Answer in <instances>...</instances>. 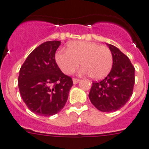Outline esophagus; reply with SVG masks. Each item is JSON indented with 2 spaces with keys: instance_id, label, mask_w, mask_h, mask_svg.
Returning <instances> with one entry per match:
<instances>
[{
  "instance_id": "obj_1",
  "label": "esophagus",
  "mask_w": 149,
  "mask_h": 149,
  "mask_svg": "<svg viewBox=\"0 0 149 149\" xmlns=\"http://www.w3.org/2000/svg\"><path fill=\"white\" fill-rule=\"evenodd\" d=\"M80 81V79H76V78H73V84H77L79 81Z\"/></svg>"
}]
</instances>
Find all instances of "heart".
Returning <instances> with one entry per match:
<instances>
[{
  "mask_svg": "<svg viewBox=\"0 0 149 149\" xmlns=\"http://www.w3.org/2000/svg\"><path fill=\"white\" fill-rule=\"evenodd\" d=\"M55 59L61 71L68 75L73 73L81 62V75L89 74L93 79L105 77L113 65V56L105 46L91 41H73L68 44L67 50H58Z\"/></svg>",
  "mask_w": 149,
  "mask_h": 149,
  "instance_id": "1",
  "label": "heart"
}]
</instances>
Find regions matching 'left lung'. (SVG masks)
<instances>
[{
	"label": "left lung",
	"instance_id": "left-lung-1",
	"mask_svg": "<svg viewBox=\"0 0 149 149\" xmlns=\"http://www.w3.org/2000/svg\"><path fill=\"white\" fill-rule=\"evenodd\" d=\"M113 56V65L109 74L100 81H93L88 96L99 111L112 112L120 109L132 95L135 69L124 53L107 44Z\"/></svg>",
	"mask_w": 149,
	"mask_h": 149
}]
</instances>
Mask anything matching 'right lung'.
<instances>
[{"label":"right lung","instance_id":"right-lung-1","mask_svg":"<svg viewBox=\"0 0 149 149\" xmlns=\"http://www.w3.org/2000/svg\"><path fill=\"white\" fill-rule=\"evenodd\" d=\"M59 41L43 43L27 56L18 76L23 101L32 112L44 116L58 113L65 105L73 81L55 60Z\"/></svg>","mask_w":149,"mask_h":149}]
</instances>
